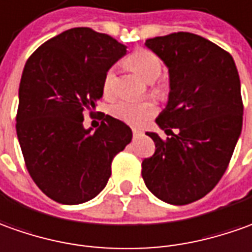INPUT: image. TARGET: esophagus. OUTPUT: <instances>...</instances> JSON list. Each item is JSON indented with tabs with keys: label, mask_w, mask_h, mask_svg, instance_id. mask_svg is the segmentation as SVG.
Wrapping results in <instances>:
<instances>
[{
	"label": "esophagus",
	"mask_w": 252,
	"mask_h": 252,
	"mask_svg": "<svg viewBox=\"0 0 252 252\" xmlns=\"http://www.w3.org/2000/svg\"><path fill=\"white\" fill-rule=\"evenodd\" d=\"M132 135H133V138H138L139 135H142V131L136 129V128H132Z\"/></svg>",
	"instance_id": "1"
}]
</instances>
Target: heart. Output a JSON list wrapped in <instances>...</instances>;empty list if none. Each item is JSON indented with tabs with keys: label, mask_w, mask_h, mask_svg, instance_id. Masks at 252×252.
Wrapping results in <instances>:
<instances>
[{
	"label": "heart",
	"mask_w": 252,
	"mask_h": 252,
	"mask_svg": "<svg viewBox=\"0 0 252 252\" xmlns=\"http://www.w3.org/2000/svg\"><path fill=\"white\" fill-rule=\"evenodd\" d=\"M129 66L139 74L146 83L156 81L161 73V61L153 52L148 49H136L128 58ZM114 80H116V68L110 67L103 76L102 91L106 97L113 96L114 94ZM155 91L160 95H165L164 87H156ZM156 113V106L152 102H139V100H128L123 99L116 104H113L112 114L116 119L124 121L131 126H142Z\"/></svg>",
	"instance_id": "obj_1"
}]
</instances>
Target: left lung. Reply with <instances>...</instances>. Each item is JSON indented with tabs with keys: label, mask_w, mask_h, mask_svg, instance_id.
I'll return each mask as SVG.
<instances>
[{
	"label": "left lung",
	"mask_w": 252,
	"mask_h": 252,
	"mask_svg": "<svg viewBox=\"0 0 252 252\" xmlns=\"http://www.w3.org/2000/svg\"><path fill=\"white\" fill-rule=\"evenodd\" d=\"M145 45L168 67V103L156 123L171 136L148 132L156 152L142 161V178L162 201L190 204L220 182L240 136L239 73L232 55L193 32L155 37Z\"/></svg>",
	"instance_id": "8db88e82"
}]
</instances>
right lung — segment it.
Instances as JSON below:
<instances>
[{
    "label": "right lung",
    "mask_w": 252,
    "mask_h": 252,
    "mask_svg": "<svg viewBox=\"0 0 252 252\" xmlns=\"http://www.w3.org/2000/svg\"><path fill=\"white\" fill-rule=\"evenodd\" d=\"M126 54L110 35L76 27L44 42L26 62L16 133L32 181L58 203L96 197L114 156L132 139L131 128L112 116L103 114L95 131L83 126L84 113L103 95L106 71Z\"/></svg>",
    "instance_id": "add662e5"
}]
</instances>
